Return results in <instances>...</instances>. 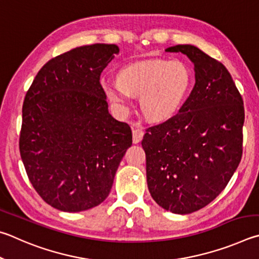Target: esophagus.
I'll list each match as a JSON object with an SVG mask.
<instances>
[{"label": "esophagus", "instance_id": "34e87169", "mask_svg": "<svg viewBox=\"0 0 259 259\" xmlns=\"http://www.w3.org/2000/svg\"><path fill=\"white\" fill-rule=\"evenodd\" d=\"M144 132L142 128L140 127H133V142L134 143H139L141 142V140L143 139Z\"/></svg>", "mask_w": 259, "mask_h": 259}]
</instances>
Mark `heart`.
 <instances>
[{
  "label": "heart",
  "mask_w": 259,
  "mask_h": 259,
  "mask_svg": "<svg viewBox=\"0 0 259 259\" xmlns=\"http://www.w3.org/2000/svg\"><path fill=\"white\" fill-rule=\"evenodd\" d=\"M192 79V71L183 61L152 59L122 68L118 81H104L102 85L118 107L132 103L133 95L141 97L144 115L153 120H166L182 108Z\"/></svg>",
  "instance_id": "obj_1"
}]
</instances>
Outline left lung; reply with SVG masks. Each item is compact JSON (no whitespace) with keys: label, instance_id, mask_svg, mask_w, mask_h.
<instances>
[{"label":"left lung","instance_id":"8db88e82","mask_svg":"<svg viewBox=\"0 0 259 259\" xmlns=\"http://www.w3.org/2000/svg\"><path fill=\"white\" fill-rule=\"evenodd\" d=\"M194 65L196 84L179 112L147 128V183L158 205L191 214L223 191L242 157L243 100L230 72L193 45H175Z\"/></svg>","mask_w":259,"mask_h":259}]
</instances>
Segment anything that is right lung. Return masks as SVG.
Returning <instances> with one entry per match:
<instances>
[{
	"mask_svg": "<svg viewBox=\"0 0 259 259\" xmlns=\"http://www.w3.org/2000/svg\"><path fill=\"white\" fill-rule=\"evenodd\" d=\"M115 44L72 49L40 68L22 104L19 150L36 192L56 209L76 212L104 201L132 146L128 124L108 110L101 72Z\"/></svg>",
	"mask_w": 259,
	"mask_h": 259,
	"instance_id": "add662e5",
	"label": "right lung"
}]
</instances>
